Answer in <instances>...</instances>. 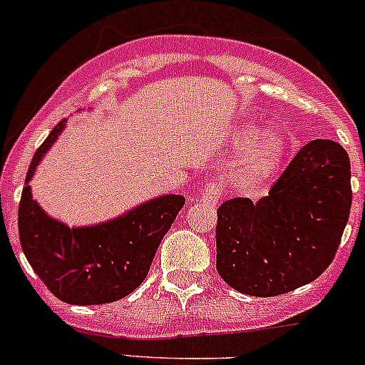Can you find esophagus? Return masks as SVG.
<instances>
[{
	"label": "esophagus",
	"mask_w": 365,
	"mask_h": 365,
	"mask_svg": "<svg viewBox=\"0 0 365 365\" xmlns=\"http://www.w3.org/2000/svg\"><path fill=\"white\" fill-rule=\"evenodd\" d=\"M220 192H222V189H220L219 183L210 182V183H206V185H205V189H203V192H201L200 200L201 201H208V203L215 205L217 201H219Z\"/></svg>",
	"instance_id": "esophagus-1"
}]
</instances>
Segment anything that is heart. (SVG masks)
Returning <instances> with one entry per match:
<instances>
[{
	"instance_id": "obj_1",
	"label": "heart",
	"mask_w": 365,
	"mask_h": 365,
	"mask_svg": "<svg viewBox=\"0 0 365 365\" xmlns=\"http://www.w3.org/2000/svg\"><path fill=\"white\" fill-rule=\"evenodd\" d=\"M263 132L264 128L256 127V125H249L244 130V141H256V139H259L263 135ZM286 150H288V145H286L282 135L272 134L261 139L251 152H249V155L245 157L244 162H242V168L238 171L240 183L251 187L259 183L267 176H270L279 168L281 160L284 159Z\"/></svg>"
}]
</instances>
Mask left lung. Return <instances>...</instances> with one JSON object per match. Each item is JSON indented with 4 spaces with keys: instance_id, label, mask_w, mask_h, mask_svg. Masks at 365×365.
<instances>
[{
    "instance_id": "obj_1",
    "label": "left lung",
    "mask_w": 365,
    "mask_h": 365,
    "mask_svg": "<svg viewBox=\"0 0 365 365\" xmlns=\"http://www.w3.org/2000/svg\"><path fill=\"white\" fill-rule=\"evenodd\" d=\"M351 165L330 139L307 143L268 196L217 210V270L237 292L275 297L318 279L341 244L351 208Z\"/></svg>"
}]
</instances>
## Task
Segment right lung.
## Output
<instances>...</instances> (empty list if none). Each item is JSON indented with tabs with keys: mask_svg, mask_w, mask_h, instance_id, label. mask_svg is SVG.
Wrapping results in <instances>:
<instances>
[{
	"mask_svg": "<svg viewBox=\"0 0 365 365\" xmlns=\"http://www.w3.org/2000/svg\"><path fill=\"white\" fill-rule=\"evenodd\" d=\"M65 121L51 130L29 164L19 203L21 245L40 281L56 298L73 305L109 304L145 281L185 197H155L109 222L88 227H68L49 217L33 201L28 182Z\"/></svg>",
	"mask_w": 365,
	"mask_h": 365,
	"instance_id": "right-lung-1",
	"label": "right lung"
}]
</instances>
